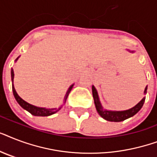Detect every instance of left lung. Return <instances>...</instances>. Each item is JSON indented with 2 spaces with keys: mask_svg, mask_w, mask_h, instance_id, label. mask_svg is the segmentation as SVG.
<instances>
[{
  "mask_svg": "<svg viewBox=\"0 0 157 157\" xmlns=\"http://www.w3.org/2000/svg\"><path fill=\"white\" fill-rule=\"evenodd\" d=\"M131 52H134V51H131ZM147 86H146V88H145L144 94L147 93ZM92 93H93L94 100V104H95L97 112L101 117H103V119H105L106 121H108L120 122L128 119L129 117H133L139 112V110L141 109L144 103V101H145V97H144L134 107H132L129 110H125V111H107V110L103 109V106H102L100 101H99L98 92H97L95 87L94 86H92Z\"/></svg>",
  "mask_w": 157,
  "mask_h": 157,
  "instance_id": "1",
  "label": "left lung"
}]
</instances>
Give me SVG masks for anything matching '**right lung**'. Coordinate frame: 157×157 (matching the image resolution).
<instances>
[{"mask_svg":"<svg viewBox=\"0 0 157 157\" xmlns=\"http://www.w3.org/2000/svg\"><path fill=\"white\" fill-rule=\"evenodd\" d=\"M19 57H18L16 59L15 61L18 60V59ZM13 76H14V73H13V68H11V80H12V82L13 81ZM73 87V85H71L69 89L67 90V92L66 93V95H65V98H64V102L65 103L67 100V98L68 96L70 91L71 90V89ZM12 90H13V94L14 98H15L16 101L18 102V103L20 105L21 107H23V109H25L26 111H28V112H30L31 114L33 115V116H36V117H48V116H50V115H53L54 113H56L58 111L61 109V107L63 106H60L59 108H45V107H36V106H33V105L30 104V103H27L26 101H24L23 98H21L18 95V94L16 92L15 89L13 87V84H12Z\"/></svg>","mask_w":157,"mask_h":157,"instance_id":"right-lung-1","label":"right lung"}]
</instances>
